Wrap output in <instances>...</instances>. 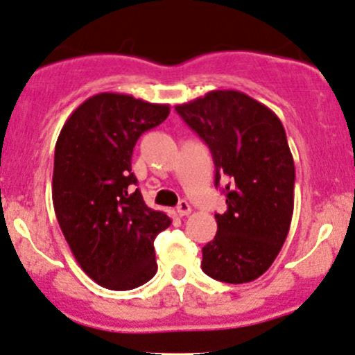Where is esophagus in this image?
Segmentation results:
<instances>
[{"label": "esophagus", "instance_id": "34e87169", "mask_svg": "<svg viewBox=\"0 0 355 355\" xmlns=\"http://www.w3.org/2000/svg\"><path fill=\"white\" fill-rule=\"evenodd\" d=\"M177 214L178 216H189L190 214V204L187 200H180L177 206Z\"/></svg>", "mask_w": 355, "mask_h": 355}]
</instances>
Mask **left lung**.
<instances>
[{"instance_id":"left-lung-1","label":"left lung","mask_w":355,"mask_h":355,"mask_svg":"<svg viewBox=\"0 0 355 355\" xmlns=\"http://www.w3.org/2000/svg\"><path fill=\"white\" fill-rule=\"evenodd\" d=\"M207 144L214 185L226 182L227 209L202 248V270L227 284L252 282L284 245L294 209V162L286 130L263 103L234 89H214L175 107Z\"/></svg>"}]
</instances>
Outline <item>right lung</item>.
Returning <instances> with one entry per match:
<instances>
[{
  "mask_svg": "<svg viewBox=\"0 0 355 355\" xmlns=\"http://www.w3.org/2000/svg\"><path fill=\"white\" fill-rule=\"evenodd\" d=\"M168 114L170 105L98 93L69 115L55 143V218L80 267L107 289H134L158 270L153 241L171 219L146 206L130 159L141 134Z\"/></svg>",
  "mask_w": 355,
  "mask_h": 355,
  "instance_id": "obj_1",
  "label": "right lung"
}]
</instances>
